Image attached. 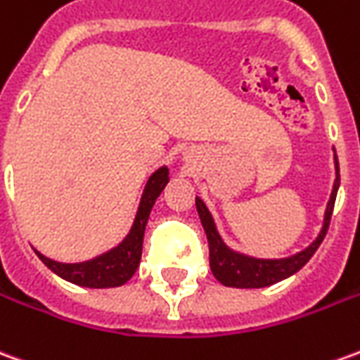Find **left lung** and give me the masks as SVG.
Returning <instances> with one entry per match:
<instances>
[{
    "instance_id": "1",
    "label": "left lung",
    "mask_w": 360,
    "mask_h": 360,
    "mask_svg": "<svg viewBox=\"0 0 360 360\" xmlns=\"http://www.w3.org/2000/svg\"><path fill=\"white\" fill-rule=\"evenodd\" d=\"M335 152V150H333ZM335 160V183L331 188V197L326 206V214H323V224L321 230L318 233V238L311 241L306 250L294 253L290 257L281 259H257L245 255V253H238V251L230 250L224 240L220 238V233L216 230L214 218L210 214V210L206 208V205L200 198H195L198 210V218L200 224L205 228L206 240H208V251H210V269L212 275L216 276V281H220L224 286H233V288H263V286H271L288 278L294 275L296 271L310 261V257L316 253V250L320 248V243L326 238L329 228V220H331V212H333V205H335V197H338L339 188V162L338 155H333Z\"/></svg>"
}]
</instances>
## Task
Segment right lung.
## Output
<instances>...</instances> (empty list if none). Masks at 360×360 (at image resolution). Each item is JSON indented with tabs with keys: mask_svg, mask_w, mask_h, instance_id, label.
I'll use <instances>...</instances> for the list:
<instances>
[{
	"mask_svg": "<svg viewBox=\"0 0 360 360\" xmlns=\"http://www.w3.org/2000/svg\"><path fill=\"white\" fill-rule=\"evenodd\" d=\"M167 183H169V169L165 165L150 175V179H148L144 187V193H142V198H140V206H138L132 228L117 248L105 251L101 255L89 259V261H82V263H60V261H54V259L44 257L37 250H34V253L39 255L40 261L52 273L62 276L68 283L87 286V288L122 286L132 278V275L136 273L138 265H140L146 224H148V218H150V212L154 208L155 200L162 195V191Z\"/></svg>",
	"mask_w": 360,
	"mask_h": 360,
	"instance_id": "right-lung-1",
	"label": "right lung"
}]
</instances>
